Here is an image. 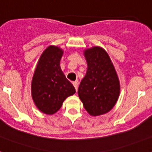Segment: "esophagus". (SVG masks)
<instances>
[{
  "instance_id": "obj_1",
  "label": "esophagus",
  "mask_w": 152,
  "mask_h": 152,
  "mask_svg": "<svg viewBox=\"0 0 152 152\" xmlns=\"http://www.w3.org/2000/svg\"><path fill=\"white\" fill-rule=\"evenodd\" d=\"M72 84H73L74 87H75V89H76V92H77V90H78V83H77V82H73V83H72Z\"/></svg>"
}]
</instances>
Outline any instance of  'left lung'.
<instances>
[{"label":"left lung","instance_id":"1","mask_svg":"<svg viewBox=\"0 0 152 152\" xmlns=\"http://www.w3.org/2000/svg\"><path fill=\"white\" fill-rule=\"evenodd\" d=\"M84 56L87 70L79 86V97L89 114L102 115L109 112L118 100L119 79L109 55L103 48H87Z\"/></svg>","mask_w":152,"mask_h":152}]
</instances>
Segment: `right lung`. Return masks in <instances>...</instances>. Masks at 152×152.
<instances>
[{
    "label": "right lung",
    "mask_w": 152,
    "mask_h": 152,
    "mask_svg": "<svg viewBox=\"0 0 152 152\" xmlns=\"http://www.w3.org/2000/svg\"><path fill=\"white\" fill-rule=\"evenodd\" d=\"M63 51L50 45L39 58L31 81V96L42 113L52 115L60 109L62 103L76 90L60 68Z\"/></svg>",
    "instance_id": "1"
}]
</instances>
